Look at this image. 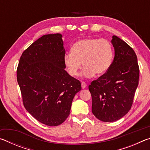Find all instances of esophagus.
Returning a JSON list of instances; mask_svg holds the SVG:
<instances>
[{"label": "esophagus", "instance_id": "1", "mask_svg": "<svg viewBox=\"0 0 150 150\" xmlns=\"http://www.w3.org/2000/svg\"><path fill=\"white\" fill-rule=\"evenodd\" d=\"M86 87H87V84H86L84 81H82L81 82V87H82V88H85Z\"/></svg>", "mask_w": 150, "mask_h": 150}]
</instances>
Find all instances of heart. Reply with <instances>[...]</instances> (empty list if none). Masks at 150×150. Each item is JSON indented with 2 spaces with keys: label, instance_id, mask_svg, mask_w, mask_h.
<instances>
[{
  "label": "heart",
  "instance_id": "obj_1",
  "mask_svg": "<svg viewBox=\"0 0 150 150\" xmlns=\"http://www.w3.org/2000/svg\"><path fill=\"white\" fill-rule=\"evenodd\" d=\"M112 59V47L107 40L90 38L76 42L71 47V52L64 55L63 62L70 75H77L83 64L82 75L91 77L95 74L101 75L107 71Z\"/></svg>",
  "mask_w": 150,
  "mask_h": 150
}]
</instances>
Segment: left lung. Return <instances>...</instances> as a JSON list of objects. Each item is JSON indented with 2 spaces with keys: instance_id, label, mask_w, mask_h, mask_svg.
Masks as SVG:
<instances>
[{
  "instance_id": "obj_1",
  "label": "left lung",
  "mask_w": 150,
  "mask_h": 150,
  "mask_svg": "<svg viewBox=\"0 0 150 150\" xmlns=\"http://www.w3.org/2000/svg\"><path fill=\"white\" fill-rule=\"evenodd\" d=\"M115 57L108 70L88 86L92 112L103 122H115L128 112L138 85L139 69L135 52L113 35Z\"/></svg>"
}]
</instances>
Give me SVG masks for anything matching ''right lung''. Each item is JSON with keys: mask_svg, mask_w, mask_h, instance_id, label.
Returning a JSON list of instances; mask_svg holds the SVG:
<instances>
[{"mask_svg": "<svg viewBox=\"0 0 150 150\" xmlns=\"http://www.w3.org/2000/svg\"><path fill=\"white\" fill-rule=\"evenodd\" d=\"M62 35L47 34L25 50L17 67V81L26 110L50 126L62 124L70 114L81 82L64 69Z\"/></svg>", "mask_w": 150, "mask_h": 150, "instance_id": "right-lung-1", "label": "right lung"}]
</instances>
